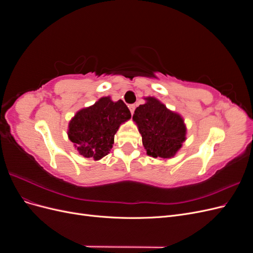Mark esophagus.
<instances>
[{"label":"esophagus","mask_w":253,"mask_h":253,"mask_svg":"<svg viewBox=\"0 0 253 253\" xmlns=\"http://www.w3.org/2000/svg\"><path fill=\"white\" fill-rule=\"evenodd\" d=\"M135 108H136L135 104H129V105H128V109H129V111H131V114H133V113H134Z\"/></svg>","instance_id":"esophagus-1"}]
</instances>
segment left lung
Instances as JSON below:
<instances>
[{
    "mask_svg": "<svg viewBox=\"0 0 253 253\" xmlns=\"http://www.w3.org/2000/svg\"><path fill=\"white\" fill-rule=\"evenodd\" d=\"M134 112L133 120L138 126L147 154L152 157L170 158L186 140V126L178 114L153 97Z\"/></svg>",
    "mask_w": 253,
    "mask_h": 253,
    "instance_id": "1",
    "label": "left lung"
}]
</instances>
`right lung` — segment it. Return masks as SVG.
<instances>
[{"mask_svg": "<svg viewBox=\"0 0 253 253\" xmlns=\"http://www.w3.org/2000/svg\"><path fill=\"white\" fill-rule=\"evenodd\" d=\"M129 118L131 112L124 101L113 102L110 97H103L75 115L68 126V137L83 157L99 160L109 154L115 134Z\"/></svg>", "mask_w": 253, "mask_h": 253, "instance_id": "add662e5", "label": "right lung"}]
</instances>
